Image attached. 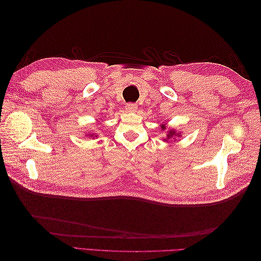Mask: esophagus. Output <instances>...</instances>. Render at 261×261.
Segmentation results:
<instances>
[{
    "mask_svg": "<svg viewBox=\"0 0 261 261\" xmlns=\"http://www.w3.org/2000/svg\"><path fill=\"white\" fill-rule=\"evenodd\" d=\"M126 110H127L128 112H136L137 110V105L136 103H127L126 105Z\"/></svg>",
    "mask_w": 261,
    "mask_h": 261,
    "instance_id": "esophagus-1",
    "label": "esophagus"
}]
</instances>
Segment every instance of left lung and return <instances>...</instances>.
Wrapping results in <instances>:
<instances>
[{"label": "left lung", "instance_id": "obj_1", "mask_svg": "<svg viewBox=\"0 0 261 261\" xmlns=\"http://www.w3.org/2000/svg\"><path fill=\"white\" fill-rule=\"evenodd\" d=\"M161 129L162 130H164L165 129V124L164 125H162L161 126ZM180 135H179V133H176L174 129H171V130H169L168 132V134H167V138H165L164 140L165 141H168V140H170L171 138H173V137H179ZM175 139V138H174Z\"/></svg>", "mask_w": 261, "mask_h": 261}]
</instances>
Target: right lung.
<instances>
[{
    "instance_id": "right-lung-1",
    "label": "right lung",
    "mask_w": 261,
    "mask_h": 261,
    "mask_svg": "<svg viewBox=\"0 0 261 261\" xmlns=\"http://www.w3.org/2000/svg\"><path fill=\"white\" fill-rule=\"evenodd\" d=\"M91 137H94V135H93V134H92V135H91Z\"/></svg>"
}]
</instances>
